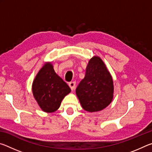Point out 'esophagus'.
Listing matches in <instances>:
<instances>
[{
	"mask_svg": "<svg viewBox=\"0 0 152 152\" xmlns=\"http://www.w3.org/2000/svg\"><path fill=\"white\" fill-rule=\"evenodd\" d=\"M69 86L70 87V88L72 91H73L75 88V86H76V82L75 81H72V82H70V83H69Z\"/></svg>",
	"mask_w": 152,
	"mask_h": 152,
	"instance_id": "obj_1",
	"label": "esophagus"
}]
</instances>
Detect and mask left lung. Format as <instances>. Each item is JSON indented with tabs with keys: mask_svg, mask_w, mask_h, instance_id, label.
I'll return each mask as SVG.
<instances>
[{
	"mask_svg": "<svg viewBox=\"0 0 152 152\" xmlns=\"http://www.w3.org/2000/svg\"><path fill=\"white\" fill-rule=\"evenodd\" d=\"M112 77L102 60L94 56L90 60L86 74L76 89L83 109L96 112L107 107L113 97Z\"/></svg>",
	"mask_w": 152,
	"mask_h": 152,
	"instance_id": "8db88e82",
	"label": "left lung"
}]
</instances>
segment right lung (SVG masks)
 I'll return each instance as SVG.
<instances>
[{
  "instance_id": "right-lung-1",
  "label": "right lung",
  "mask_w": 152,
  "mask_h": 152,
  "mask_svg": "<svg viewBox=\"0 0 152 152\" xmlns=\"http://www.w3.org/2000/svg\"><path fill=\"white\" fill-rule=\"evenodd\" d=\"M32 91L39 107L45 112H54L71 89L55 72L50 63L45 64L33 82Z\"/></svg>"
}]
</instances>
